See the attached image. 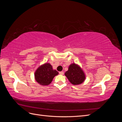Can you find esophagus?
Masks as SVG:
<instances>
[{"label":"esophagus","instance_id":"obj_1","mask_svg":"<svg viewBox=\"0 0 122 122\" xmlns=\"http://www.w3.org/2000/svg\"><path fill=\"white\" fill-rule=\"evenodd\" d=\"M59 74H60V75H64V72L61 71V72H59Z\"/></svg>","mask_w":122,"mask_h":122}]
</instances>
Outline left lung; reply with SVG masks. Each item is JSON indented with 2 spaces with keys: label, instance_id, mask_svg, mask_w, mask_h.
Here are the masks:
<instances>
[{
  "label": "left lung",
  "instance_id": "1",
  "mask_svg": "<svg viewBox=\"0 0 122 122\" xmlns=\"http://www.w3.org/2000/svg\"><path fill=\"white\" fill-rule=\"evenodd\" d=\"M69 81L76 86L82 83L86 78L85 73L78 64L72 63L69 66L68 70L65 73Z\"/></svg>",
  "mask_w": 122,
  "mask_h": 122
}]
</instances>
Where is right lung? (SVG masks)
I'll return each mask as SVG.
<instances>
[{
  "label": "right lung",
  "mask_w": 122,
  "mask_h": 122,
  "mask_svg": "<svg viewBox=\"0 0 122 122\" xmlns=\"http://www.w3.org/2000/svg\"><path fill=\"white\" fill-rule=\"evenodd\" d=\"M58 74V72L54 70L49 62L42 64L35 72V80L41 86H48L52 82L54 77Z\"/></svg>",
  "instance_id": "1"
}]
</instances>
